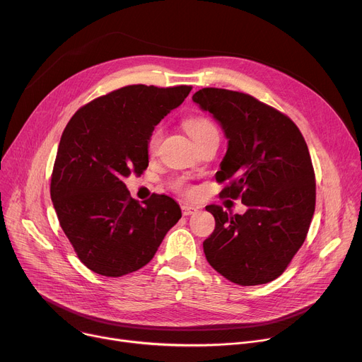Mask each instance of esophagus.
I'll list each match as a JSON object with an SVG mask.
<instances>
[{
	"label": "esophagus",
	"instance_id": "1",
	"mask_svg": "<svg viewBox=\"0 0 362 362\" xmlns=\"http://www.w3.org/2000/svg\"><path fill=\"white\" fill-rule=\"evenodd\" d=\"M198 211V208L197 206H194V205H189V204H183L182 205V212H183V215H192V214H195Z\"/></svg>",
	"mask_w": 362,
	"mask_h": 362
}]
</instances>
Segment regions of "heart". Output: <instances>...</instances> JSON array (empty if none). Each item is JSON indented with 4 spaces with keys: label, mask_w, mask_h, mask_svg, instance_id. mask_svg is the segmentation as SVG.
Instances as JSON below:
<instances>
[{
    "label": "heart",
    "mask_w": 362,
    "mask_h": 362,
    "mask_svg": "<svg viewBox=\"0 0 362 362\" xmlns=\"http://www.w3.org/2000/svg\"><path fill=\"white\" fill-rule=\"evenodd\" d=\"M185 129L187 131V134L190 135V138L194 139L195 142L199 141L201 138L206 136L208 134L211 132H216L214 124L211 122L209 119L204 117V116H194V117H189L185 120ZM161 129L157 128L151 136H150V141H148V148L150 151H156V148L158 147L160 144V139H161ZM177 187L179 189H183V183H177Z\"/></svg>",
    "instance_id": "heart-1"
}]
</instances>
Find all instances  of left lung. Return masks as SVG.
<instances>
[{
  "instance_id": "8db88e82",
  "label": "left lung",
  "mask_w": 362,
  "mask_h": 362,
  "mask_svg": "<svg viewBox=\"0 0 362 362\" xmlns=\"http://www.w3.org/2000/svg\"><path fill=\"white\" fill-rule=\"evenodd\" d=\"M227 138L215 177L228 180L221 197L242 198L243 215L209 205L215 230L204 242L211 267L250 286L278 278L303 246L316 205L307 144L293 120L245 93L202 88L192 95Z\"/></svg>"
}]
</instances>
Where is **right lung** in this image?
I'll list each match as a JSON object with an SVG mask.
<instances>
[{
    "mask_svg": "<svg viewBox=\"0 0 362 362\" xmlns=\"http://www.w3.org/2000/svg\"><path fill=\"white\" fill-rule=\"evenodd\" d=\"M190 90L127 86L69 119L54 164L51 198L65 235L90 271L117 278L141 269L180 220L175 199L153 195L139 204L124 179L148 167L154 127Z\"/></svg>",
    "mask_w": 362,
    "mask_h": 362,
    "instance_id": "obj_1",
    "label": "right lung"
}]
</instances>
